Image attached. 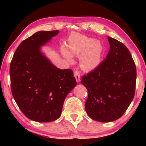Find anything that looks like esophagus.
Wrapping results in <instances>:
<instances>
[{"instance_id": "obj_1", "label": "esophagus", "mask_w": 146, "mask_h": 146, "mask_svg": "<svg viewBox=\"0 0 146 146\" xmlns=\"http://www.w3.org/2000/svg\"><path fill=\"white\" fill-rule=\"evenodd\" d=\"M74 77L76 78V80L77 82H79L80 81V74L78 72L76 71L74 72Z\"/></svg>"}]
</instances>
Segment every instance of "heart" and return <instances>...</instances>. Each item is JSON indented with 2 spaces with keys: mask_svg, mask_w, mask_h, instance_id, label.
<instances>
[{
  "mask_svg": "<svg viewBox=\"0 0 146 146\" xmlns=\"http://www.w3.org/2000/svg\"><path fill=\"white\" fill-rule=\"evenodd\" d=\"M68 50L62 46L61 54L69 62H73V56H80L81 68L86 71L93 70L98 67L102 61L105 46L100 40L79 33H73L68 40Z\"/></svg>",
  "mask_w": 146,
  "mask_h": 146,
  "instance_id": "heart-1",
  "label": "heart"
}]
</instances>
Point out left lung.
Returning <instances> with one entry per match:
<instances>
[{"instance_id": "1", "label": "left lung", "mask_w": 146, "mask_h": 146, "mask_svg": "<svg viewBox=\"0 0 146 146\" xmlns=\"http://www.w3.org/2000/svg\"><path fill=\"white\" fill-rule=\"evenodd\" d=\"M108 40L106 59L81 81L88 94L86 111L100 122L115 121L124 113L134 97L136 81V68L128 49L113 38Z\"/></svg>"}]
</instances>
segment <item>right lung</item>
<instances>
[{
  "instance_id": "obj_1",
  "label": "right lung",
  "mask_w": 146,
  "mask_h": 146,
  "mask_svg": "<svg viewBox=\"0 0 146 146\" xmlns=\"http://www.w3.org/2000/svg\"><path fill=\"white\" fill-rule=\"evenodd\" d=\"M58 33L38 31L25 40L10 66L14 99L28 118L38 122L59 118L65 98L76 86L72 70L58 68L42 50Z\"/></svg>"
}]
</instances>
